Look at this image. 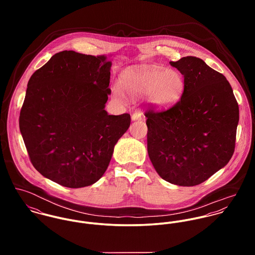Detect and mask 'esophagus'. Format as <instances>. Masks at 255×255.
<instances>
[{
	"instance_id": "1",
	"label": "esophagus",
	"mask_w": 255,
	"mask_h": 255,
	"mask_svg": "<svg viewBox=\"0 0 255 255\" xmlns=\"http://www.w3.org/2000/svg\"><path fill=\"white\" fill-rule=\"evenodd\" d=\"M143 119V115L141 112L139 111H136L134 112L132 115H131V121H141Z\"/></svg>"
}]
</instances>
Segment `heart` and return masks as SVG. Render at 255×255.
<instances>
[{"instance_id":"heart-1","label":"heart","mask_w":255,"mask_h":255,"mask_svg":"<svg viewBox=\"0 0 255 255\" xmlns=\"http://www.w3.org/2000/svg\"><path fill=\"white\" fill-rule=\"evenodd\" d=\"M121 83L123 89L120 84L113 86V94L118 99L124 100L125 92L132 99L149 95L150 101L156 107L166 108L181 98L185 80L177 70L142 68L125 73Z\"/></svg>"}]
</instances>
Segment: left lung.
Returning a JSON list of instances; mask_svg holds the SVG:
<instances>
[{
  "label": "left lung",
  "mask_w": 255,
  "mask_h": 255,
  "mask_svg": "<svg viewBox=\"0 0 255 255\" xmlns=\"http://www.w3.org/2000/svg\"><path fill=\"white\" fill-rule=\"evenodd\" d=\"M170 65L185 80L182 98L167 111L145 113L147 151L166 182L193 186L224 168L235 151L239 105L226 77L195 57Z\"/></svg>",
  "instance_id": "1"
}]
</instances>
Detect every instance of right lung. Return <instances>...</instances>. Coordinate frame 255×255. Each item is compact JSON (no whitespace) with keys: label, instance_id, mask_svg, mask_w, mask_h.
Segmentation results:
<instances>
[{"label":"right lung","instance_id":"1","mask_svg":"<svg viewBox=\"0 0 255 255\" xmlns=\"http://www.w3.org/2000/svg\"><path fill=\"white\" fill-rule=\"evenodd\" d=\"M112 55L63 51L27 83L19 129L32 165L45 178L79 188L99 181L130 116L105 110Z\"/></svg>","mask_w":255,"mask_h":255}]
</instances>
